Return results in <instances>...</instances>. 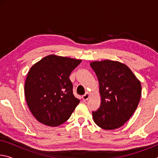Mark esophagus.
Returning a JSON list of instances; mask_svg holds the SVG:
<instances>
[{
	"label": "esophagus",
	"mask_w": 158,
	"mask_h": 158,
	"mask_svg": "<svg viewBox=\"0 0 158 158\" xmlns=\"http://www.w3.org/2000/svg\"><path fill=\"white\" fill-rule=\"evenodd\" d=\"M89 97H90L89 93H85V94L82 96V99H83V100H84V101H85V100H87L89 98Z\"/></svg>",
	"instance_id": "1"
}]
</instances>
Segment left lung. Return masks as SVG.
<instances>
[{
  "label": "left lung",
  "instance_id": "left-lung-1",
  "mask_svg": "<svg viewBox=\"0 0 158 158\" xmlns=\"http://www.w3.org/2000/svg\"><path fill=\"white\" fill-rule=\"evenodd\" d=\"M100 85L101 103L93 120L105 130L125 124L135 111L141 94V83L127 65L109 60L90 63Z\"/></svg>",
  "mask_w": 158,
  "mask_h": 158
}]
</instances>
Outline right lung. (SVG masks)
Masks as SVG:
<instances>
[{
    "instance_id": "add662e5",
    "label": "right lung",
    "mask_w": 158,
    "mask_h": 158,
    "mask_svg": "<svg viewBox=\"0 0 158 158\" xmlns=\"http://www.w3.org/2000/svg\"><path fill=\"white\" fill-rule=\"evenodd\" d=\"M81 60L49 55L35 64L25 82V97L32 114L48 126L68 121L80 100L69 77Z\"/></svg>"
}]
</instances>
